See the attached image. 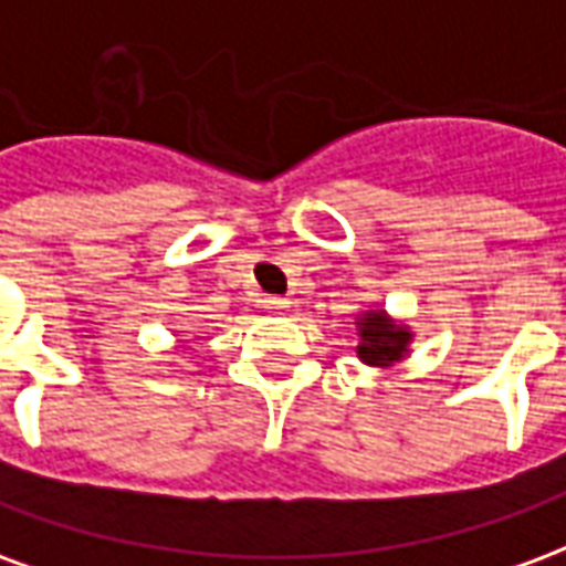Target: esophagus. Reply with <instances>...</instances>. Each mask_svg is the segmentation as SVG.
<instances>
[{"mask_svg":"<svg viewBox=\"0 0 566 566\" xmlns=\"http://www.w3.org/2000/svg\"><path fill=\"white\" fill-rule=\"evenodd\" d=\"M263 312H270V315H287L291 312V300L287 296H263Z\"/></svg>","mask_w":566,"mask_h":566,"instance_id":"34e87169","label":"esophagus"}]
</instances>
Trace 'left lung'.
I'll list each match as a JSON object with an SVG mask.
<instances>
[{
    "label": "left lung",
    "instance_id": "left-lung-1",
    "mask_svg": "<svg viewBox=\"0 0 566 566\" xmlns=\"http://www.w3.org/2000/svg\"><path fill=\"white\" fill-rule=\"evenodd\" d=\"M357 327V348L355 355L367 364V367L388 369L400 364L403 357L412 352V339L416 331L403 324V321L391 318L385 308L367 306L355 318Z\"/></svg>",
    "mask_w": 566,
    "mask_h": 566
}]
</instances>
